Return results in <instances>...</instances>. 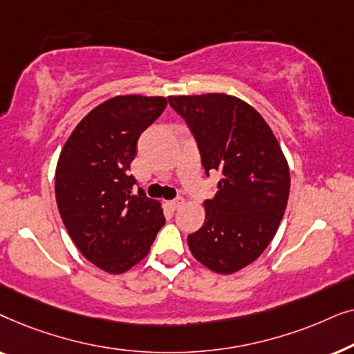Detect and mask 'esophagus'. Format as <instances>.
<instances>
[{"mask_svg": "<svg viewBox=\"0 0 354 354\" xmlns=\"http://www.w3.org/2000/svg\"><path fill=\"white\" fill-rule=\"evenodd\" d=\"M183 205V198H176V200L169 201V206L172 207V209H178Z\"/></svg>", "mask_w": 354, "mask_h": 354, "instance_id": "34e87169", "label": "esophagus"}]
</instances>
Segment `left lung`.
Listing matches in <instances>:
<instances>
[{
  "label": "left lung",
  "mask_w": 354,
  "mask_h": 354,
  "mask_svg": "<svg viewBox=\"0 0 354 354\" xmlns=\"http://www.w3.org/2000/svg\"><path fill=\"white\" fill-rule=\"evenodd\" d=\"M169 104L195 137L206 176L221 174L188 246L207 269L234 274L258 259L279 229L290 193L287 159L258 111L235 96H169Z\"/></svg>",
  "instance_id": "obj_1"
}]
</instances>
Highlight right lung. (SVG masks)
<instances>
[{
	"instance_id": "add662e5",
	"label": "right lung",
	"mask_w": 354,
	"mask_h": 354,
	"mask_svg": "<svg viewBox=\"0 0 354 354\" xmlns=\"http://www.w3.org/2000/svg\"><path fill=\"white\" fill-rule=\"evenodd\" d=\"M162 96L125 95L91 109L67 138L56 167V203L80 253L104 272L140 263L164 225L162 209L142 188L130 162L162 111Z\"/></svg>"
}]
</instances>
